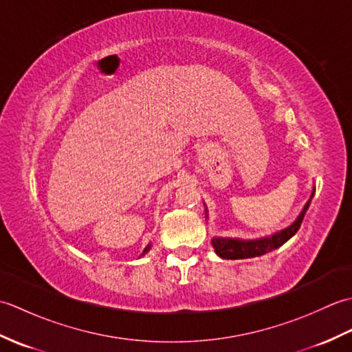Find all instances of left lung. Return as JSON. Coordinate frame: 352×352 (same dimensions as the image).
<instances>
[{"label":"left lung","instance_id":"8db88e82","mask_svg":"<svg viewBox=\"0 0 352 352\" xmlns=\"http://www.w3.org/2000/svg\"><path fill=\"white\" fill-rule=\"evenodd\" d=\"M313 193H315V189H313ZM313 193L310 195V199L307 201V204L304 206L300 216H298L295 222L292 223V226H289L287 228H284L272 236L261 237V239H252V241H243V239H231V237H213L212 245L214 248V252L218 254L221 258L237 260V258L258 257V256H263V254H266V252H271L276 248H280L281 245L286 243L289 239L294 237L296 234V231L300 230L302 219H304V214H305V212H307L310 201L313 198ZM206 213H207V210H206Z\"/></svg>","mask_w":352,"mask_h":352}]
</instances>
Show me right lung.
Returning a JSON list of instances; mask_svg holds the SVG:
<instances>
[{"label": "right lung", "mask_w": 352, "mask_h": 352, "mask_svg": "<svg viewBox=\"0 0 352 352\" xmlns=\"http://www.w3.org/2000/svg\"><path fill=\"white\" fill-rule=\"evenodd\" d=\"M149 250H151V245H149V243H148V245L145 246V250H144V252H142V256H145V254H146V252H148Z\"/></svg>", "instance_id": "1"}]
</instances>
